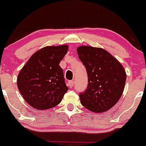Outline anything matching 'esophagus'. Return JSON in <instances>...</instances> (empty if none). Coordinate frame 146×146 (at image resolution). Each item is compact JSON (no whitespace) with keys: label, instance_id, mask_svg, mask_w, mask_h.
<instances>
[{"label":"esophagus","instance_id":"1","mask_svg":"<svg viewBox=\"0 0 146 146\" xmlns=\"http://www.w3.org/2000/svg\"><path fill=\"white\" fill-rule=\"evenodd\" d=\"M68 86H69L70 88L73 87V86H74V81H72V80L69 81V82H68Z\"/></svg>","mask_w":146,"mask_h":146}]
</instances>
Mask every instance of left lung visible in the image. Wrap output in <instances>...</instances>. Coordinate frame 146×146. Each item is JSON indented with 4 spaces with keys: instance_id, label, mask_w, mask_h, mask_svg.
<instances>
[{
    "instance_id": "left-lung-1",
    "label": "left lung",
    "mask_w": 146,
    "mask_h": 146,
    "mask_svg": "<svg viewBox=\"0 0 146 146\" xmlns=\"http://www.w3.org/2000/svg\"><path fill=\"white\" fill-rule=\"evenodd\" d=\"M77 51L87 71L88 82L80 94L81 104L95 113L107 111L123 94L126 80L123 66L104 49L81 46Z\"/></svg>"
}]
</instances>
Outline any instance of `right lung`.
I'll list each match as a JSON object with an SVG mask.
<instances>
[{
  "instance_id": "obj_1",
  "label": "right lung",
  "mask_w": 146,
  "mask_h": 146,
  "mask_svg": "<svg viewBox=\"0 0 146 146\" xmlns=\"http://www.w3.org/2000/svg\"><path fill=\"white\" fill-rule=\"evenodd\" d=\"M68 49L67 45L43 47L30 58L18 74V89L35 109L56 106L69 90L59 66Z\"/></svg>"
}]
</instances>
